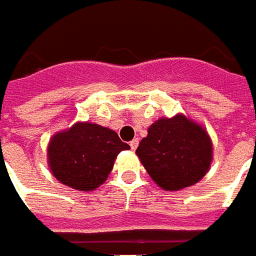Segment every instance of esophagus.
<instances>
[{
	"instance_id": "1",
	"label": "esophagus",
	"mask_w": 256,
	"mask_h": 256,
	"mask_svg": "<svg viewBox=\"0 0 256 256\" xmlns=\"http://www.w3.org/2000/svg\"><path fill=\"white\" fill-rule=\"evenodd\" d=\"M138 145H140V140H138V138H135V140H132L131 142H130V146H131L132 150H135V149L138 148Z\"/></svg>"
}]
</instances>
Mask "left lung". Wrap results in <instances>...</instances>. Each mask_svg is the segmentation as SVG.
Returning a JSON list of instances; mask_svg holds the SVG:
<instances>
[{"mask_svg": "<svg viewBox=\"0 0 256 256\" xmlns=\"http://www.w3.org/2000/svg\"><path fill=\"white\" fill-rule=\"evenodd\" d=\"M136 155L149 176L164 190H180L207 173L212 158V140L200 125L186 116L160 118L140 140Z\"/></svg>", "mask_w": 256, "mask_h": 256, "instance_id": "8db88e82", "label": "left lung"}]
</instances>
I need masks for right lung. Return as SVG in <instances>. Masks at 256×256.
Returning a JSON list of instances; mask_svg holds the SVG:
<instances>
[{"instance_id":"1","label":"right lung","mask_w":256,"mask_h":256,"mask_svg":"<svg viewBox=\"0 0 256 256\" xmlns=\"http://www.w3.org/2000/svg\"><path fill=\"white\" fill-rule=\"evenodd\" d=\"M125 149L130 145L116 131L82 122L53 136L48 148L49 166L63 184L88 192L106 182L116 155Z\"/></svg>"}]
</instances>
